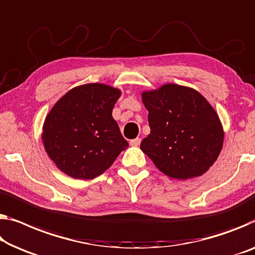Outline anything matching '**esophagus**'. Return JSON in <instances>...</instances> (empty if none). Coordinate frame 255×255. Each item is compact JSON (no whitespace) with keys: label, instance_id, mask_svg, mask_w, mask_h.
I'll return each instance as SVG.
<instances>
[{"label":"esophagus","instance_id":"34e87169","mask_svg":"<svg viewBox=\"0 0 255 255\" xmlns=\"http://www.w3.org/2000/svg\"><path fill=\"white\" fill-rule=\"evenodd\" d=\"M129 144H130L131 146H138L139 144H140V138H139V137H137V138L131 139L130 142H129Z\"/></svg>","mask_w":255,"mask_h":255}]
</instances>
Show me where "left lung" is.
Segmentation results:
<instances>
[{
    "label": "left lung",
    "mask_w": 255,
    "mask_h": 255,
    "mask_svg": "<svg viewBox=\"0 0 255 255\" xmlns=\"http://www.w3.org/2000/svg\"><path fill=\"white\" fill-rule=\"evenodd\" d=\"M150 134L140 150L165 175L188 180L206 173L218 159L225 131L218 113L198 91L167 83L143 91Z\"/></svg>",
    "instance_id": "obj_1"
}]
</instances>
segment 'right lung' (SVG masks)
Wrapping results in <instances>:
<instances>
[{
    "instance_id": "1",
    "label": "right lung",
    "mask_w": 255,
    "mask_h": 255,
    "mask_svg": "<svg viewBox=\"0 0 255 255\" xmlns=\"http://www.w3.org/2000/svg\"><path fill=\"white\" fill-rule=\"evenodd\" d=\"M121 91L104 83L78 86L45 117L42 142L49 158L66 175L91 180L115 162L128 142L112 110Z\"/></svg>"
}]
</instances>
